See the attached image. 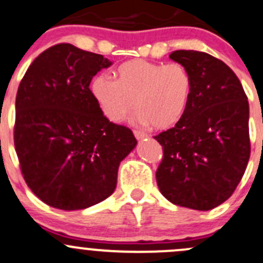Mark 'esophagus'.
I'll return each mask as SVG.
<instances>
[{
    "label": "esophagus",
    "mask_w": 263,
    "mask_h": 263,
    "mask_svg": "<svg viewBox=\"0 0 263 263\" xmlns=\"http://www.w3.org/2000/svg\"><path fill=\"white\" fill-rule=\"evenodd\" d=\"M133 133H134V135H135V138H137V139H143V138H147V134H145L144 132L138 130V129H134Z\"/></svg>",
    "instance_id": "esophagus-1"
}]
</instances>
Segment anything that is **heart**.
I'll return each mask as SVG.
<instances>
[{
  "label": "heart",
  "mask_w": 263,
  "mask_h": 263,
  "mask_svg": "<svg viewBox=\"0 0 263 263\" xmlns=\"http://www.w3.org/2000/svg\"><path fill=\"white\" fill-rule=\"evenodd\" d=\"M90 92L110 121H123L135 105L138 123L166 129L185 114L193 92V78L180 62L129 60L114 70V79L108 75L96 77Z\"/></svg>",
  "instance_id": "1"
}]
</instances>
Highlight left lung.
I'll list each match as a JSON object with an SVG mask.
<instances>
[{"instance_id": "8db88e82", "label": "left lung", "mask_w": 263, "mask_h": 263, "mask_svg": "<svg viewBox=\"0 0 263 263\" xmlns=\"http://www.w3.org/2000/svg\"><path fill=\"white\" fill-rule=\"evenodd\" d=\"M170 59L188 67L193 92L180 121L155 137L163 151L156 180L171 203L209 211L230 198L248 165V100L235 72L216 57L178 49Z\"/></svg>"}]
</instances>
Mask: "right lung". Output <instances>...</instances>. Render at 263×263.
Masks as SVG:
<instances>
[{
	"instance_id": "obj_1",
	"label": "right lung",
	"mask_w": 263,
	"mask_h": 263,
	"mask_svg": "<svg viewBox=\"0 0 263 263\" xmlns=\"http://www.w3.org/2000/svg\"><path fill=\"white\" fill-rule=\"evenodd\" d=\"M111 65L70 43L49 47L28 67L16 93L14 144L22 175L48 206L74 211L116 188L121 161L137 144L129 128L98 108L92 78Z\"/></svg>"
}]
</instances>
